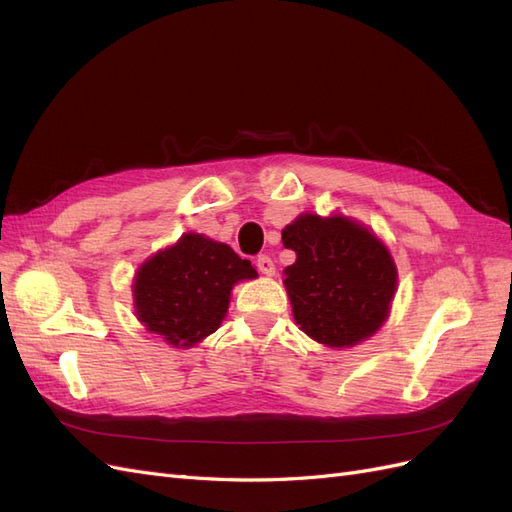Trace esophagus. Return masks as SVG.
Masks as SVG:
<instances>
[{"label":"esophagus","mask_w":512,"mask_h":512,"mask_svg":"<svg viewBox=\"0 0 512 512\" xmlns=\"http://www.w3.org/2000/svg\"><path fill=\"white\" fill-rule=\"evenodd\" d=\"M256 269H258L262 275H273V273H275L273 260H271L269 256H265V254L256 258Z\"/></svg>","instance_id":"obj_1"}]
</instances>
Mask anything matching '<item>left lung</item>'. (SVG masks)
<instances>
[{
    "mask_svg": "<svg viewBox=\"0 0 512 512\" xmlns=\"http://www.w3.org/2000/svg\"><path fill=\"white\" fill-rule=\"evenodd\" d=\"M282 241L297 252L284 284L303 333L318 344L346 348L380 329L397 269L374 232L342 215L305 213L284 228Z\"/></svg>",
    "mask_w": 512,
    "mask_h": 512,
    "instance_id": "8db88e82",
    "label": "left lung"
}]
</instances>
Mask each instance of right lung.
Segmentation results:
<instances>
[{
    "mask_svg": "<svg viewBox=\"0 0 512 512\" xmlns=\"http://www.w3.org/2000/svg\"><path fill=\"white\" fill-rule=\"evenodd\" d=\"M256 269L232 247L196 232L151 256L134 280L136 316L170 346L188 348L218 331L239 280Z\"/></svg>",
    "mask_w": 512,
    "mask_h": 512,
    "instance_id": "obj_1",
    "label": "right lung"
}]
</instances>
